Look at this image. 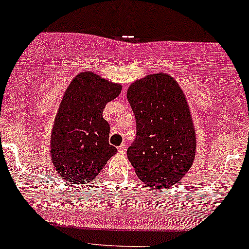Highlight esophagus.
<instances>
[{"label": "esophagus", "instance_id": "34e87169", "mask_svg": "<svg viewBox=\"0 0 249 249\" xmlns=\"http://www.w3.org/2000/svg\"><path fill=\"white\" fill-rule=\"evenodd\" d=\"M118 153L119 154H125V153H126V144H125V143L121 144V146L118 147Z\"/></svg>", "mask_w": 249, "mask_h": 249}]
</instances>
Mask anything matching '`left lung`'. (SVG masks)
Masks as SVG:
<instances>
[{"instance_id": "8db88e82", "label": "left lung", "mask_w": 249, "mask_h": 249, "mask_svg": "<svg viewBox=\"0 0 249 249\" xmlns=\"http://www.w3.org/2000/svg\"><path fill=\"white\" fill-rule=\"evenodd\" d=\"M127 100L137 122V138L127 157L147 186L165 190L191 169L196 137L186 97L175 78L148 74L130 85Z\"/></svg>"}]
</instances>
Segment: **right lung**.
<instances>
[{"instance_id": "obj_1", "label": "right lung", "mask_w": 249, "mask_h": 249, "mask_svg": "<svg viewBox=\"0 0 249 249\" xmlns=\"http://www.w3.org/2000/svg\"><path fill=\"white\" fill-rule=\"evenodd\" d=\"M121 90L122 85L92 72H81L69 85L50 138V156L59 177L72 184H87L117 153L109 144L110 126L102 112Z\"/></svg>"}]
</instances>
